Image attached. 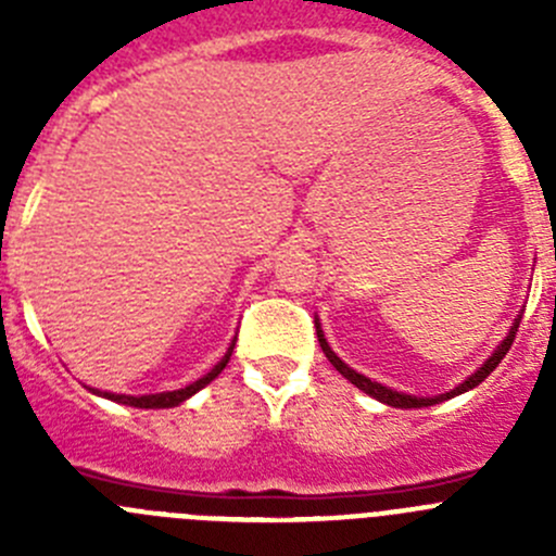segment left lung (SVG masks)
Wrapping results in <instances>:
<instances>
[{"label":"left lung","instance_id":"1","mask_svg":"<svg viewBox=\"0 0 556 556\" xmlns=\"http://www.w3.org/2000/svg\"><path fill=\"white\" fill-rule=\"evenodd\" d=\"M520 317H523V308H520V314H518V317H515L513 326H509L507 337L501 339V345L495 348L493 353H490V358H488V362H484V365L479 367V370L470 372V376L465 378V381H462L459 387H454V390H451V392H443V395H431V397H426V395H406V392L390 390V387L378 384V381H372V378H367V376H362V372H356V370H353V367H348L345 362H342V358H339L337 353L331 351V345H328V339H326V333H323L320 320H317V317H314V326H317V339H320V348H323V353H326V358H328V362H331L333 367H337L339 372H342V376L348 378V381H351L353 387H358V390L367 392V395L376 397V401H381V404L395 406V409H424V406L443 404V401H448V397L462 395V392H468V390H473V387H479L481 381H484V378H488L490 372L495 370V367H498L501 358L507 356L509 348H513L515 331H518V326H520Z\"/></svg>","mask_w":556,"mask_h":556}]
</instances>
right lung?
I'll return each mask as SVG.
<instances>
[{"label": "right lung", "instance_id": "1", "mask_svg": "<svg viewBox=\"0 0 556 556\" xmlns=\"http://www.w3.org/2000/svg\"><path fill=\"white\" fill-rule=\"evenodd\" d=\"M233 345H236V339H233V342H230V348H228V351H225V356L219 358L217 365L211 367V370L205 372L203 378H198V381H191V384L180 387V390L152 392V395H119V392H100V390H94V387H88V390L94 392V395L108 397V401H116V404L136 406V409H172V406H178V404H184V401H189V397L194 395V392L203 390L205 384H211V381H214V378H217L219 372L225 370L230 353H233Z\"/></svg>", "mask_w": 556, "mask_h": 556}]
</instances>
